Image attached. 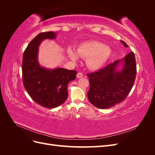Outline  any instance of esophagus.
Masks as SVG:
<instances>
[{
	"label": "esophagus",
	"mask_w": 155,
	"mask_h": 155,
	"mask_svg": "<svg viewBox=\"0 0 155 155\" xmlns=\"http://www.w3.org/2000/svg\"><path fill=\"white\" fill-rule=\"evenodd\" d=\"M83 76V74L81 73V72H78V74H77V78H82Z\"/></svg>",
	"instance_id": "1"
}]
</instances>
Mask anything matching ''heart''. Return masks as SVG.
Masks as SVG:
<instances>
[{"label": "heart", "mask_w": 155, "mask_h": 155, "mask_svg": "<svg viewBox=\"0 0 155 155\" xmlns=\"http://www.w3.org/2000/svg\"><path fill=\"white\" fill-rule=\"evenodd\" d=\"M67 54L72 61L76 62L78 56L87 59V64L89 68L98 70L101 68L109 60L111 55V50L100 42L90 41L79 46L76 52L72 48L67 50Z\"/></svg>", "instance_id": "obj_1"}]
</instances>
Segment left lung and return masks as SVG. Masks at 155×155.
Here are the masks:
<instances>
[{
  "mask_svg": "<svg viewBox=\"0 0 155 155\" xmlns=\"http://www.w3.org/2000/svg\"><path fill=\"white\" fill-rule=\"evenodd\" d=\"M125 47L128 45L121 41ZM137 74V64L133 51L122 59L94 73L87 74L90 89L88 99L99 109H108L120 104L127 96Z\"/></svg>",
  "mask_w": 155,
  "mask_h": 155,
  "instance_id": "1",
  "label": "left lung"
}]
</instances>
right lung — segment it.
<instances>
[{"mask_svg": "<svg viewBox=\"0 0 155 155\" xmlns=\"http://www.w3.org/2000/svg\"><path fill=\"white\" fill-rule=\"evenodd\" d=\"M57 34L43 32L28 45L22 57V71L24 87L37 104L54 109L66 101L68 84L76 79L77 72L63 68L41 67L38 60L39 46L45 39H54Z\"/></svg>", "mask_w": 155, "mask_h": 155, "instance_id": "add662e5", "label": "right lung"}]
</instances>
